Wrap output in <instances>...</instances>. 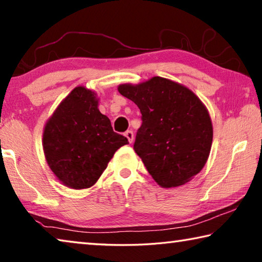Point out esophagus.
<instances>
[{
  "label": "esophagus",
  "instance_id": "1",
  "mask_svg": "<svg viewBox=\"0 0 262 262\" xmlns=\"http://www.w3.org/2000/svg\"><path fill=\"white\" fill-rule=\"evenodd\" d=\"M125 136L128 139V142H129V143H132V142L134 141V133H133V130H127L125 133Z\"/></svg>",
  "mask_w": 262,
  "mask_h": 262
}]
</instances>
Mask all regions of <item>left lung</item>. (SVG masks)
I'll use <instances>...</instances> for the list:
<instances>
[{
    "label": "left lung",
    "mask_w": 262,
    "mask_h": 262,
    "mask_svg": "<svg viewBox=\"0 0 262 262\" xmlns=\"http://www.w3.org/2000/svg\"><path fill=\"white\" fill-rule=\"evenodd\" d=\"M118 90L141 111L134 150L155 181L177 187L196 176L212 143L210 115L199 97L159 76L136 85L121 84Z\"/></svg>",
    "instance_id": "8db88e82"
}]
</instances>
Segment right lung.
Returning <instances> with one entry per match:
<instances>
[{
  "instance_id": "1",
  "label": "right lung",
  "mask_w": 262,
  "mask_h": 262,
  "mask_svg": "<svg viewBox=\"0 0 262 262\" xmlns=\"http://www.w3.org/2000/svg\"><path fill=\"white\" fill-rule=\"evenodd\" d=\"M127 137L113 132L98 110L94 91L77 86L48 119L42 148L48 166L62 184L74 189L94 186Z\"/></svg>"
}]
</instances>
